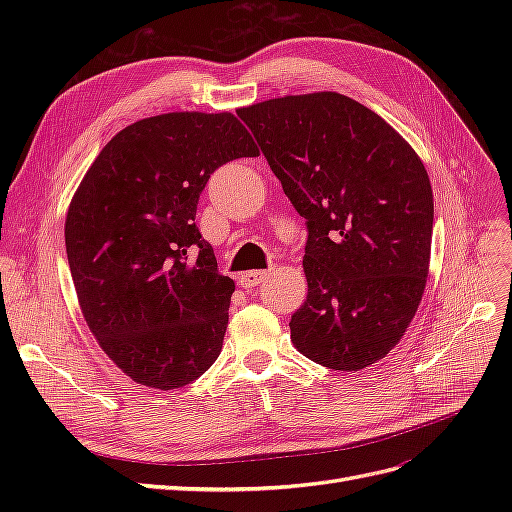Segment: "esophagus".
Wrapping results in <instances>:
<instances>
[{"label":"esophagus","mask_w":512,"mask_h":512,"mask_svg":"<svg viewBox=\"0 0 512 512\" xmlns=\"http://www.w3.org/2000/svg\"><path fill=\"white\" fill-rule=\"evenodd\" d=\"M265 277H267V271H247V273H241L239 284L243 288H254L260 282H265Z\"/></svg>","instance_id":"esophagus-1"}]
</instances>
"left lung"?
Returning <instances> with one entry per match:
<instances>
[{
    "label": "left lung",
    "mask_w": 512,
    "mask_h": 512,
    "mask_svg": "<svg viewBox=\"0 0 512 512\" xmlns=\"http://www.w3.org/2000/svg\"><path fill=\"white\" fill-rule=\"evenodd\" d=\"M237 115L309 230L294 348L339 371L378 363L406 335L429 275L433 194L421 158L337 91L273 98Z\"/></svg>",
    "instance_id": "8db88e82"
}]
</instances>
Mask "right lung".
I'll list each match as a JSON object with an SVG mask.
<instances>
[{
  "instance_id": "right-lung-1",
  "label": "right lung",
  "mask_w": 512,
  "mask_h": 512,
  "mask_svg": "<svg viewBox=\"0 0 512 512\" xmlns=\"http://www.w3.org/2000/svg\"><path fill=\"white\" fill-rule=\"evenodd\" d=\"M258 153L232 113H164L117 132L76 188L66 215L76 297L136 384L175 391L220 356L235 282L218 273L196 205L215 168Z\"/></svg>"
}]
</instances>
